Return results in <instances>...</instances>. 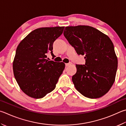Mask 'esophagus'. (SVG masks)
Listing matches in <instances>:
<instances>
[{"label": "esophagus", "mask_w": 126, "mask_h": 126, "mask_svg": "<svg viewBox=\"0 0 126 126\" xmlns=\"http://www.w3.org/2000/svg\"><path fill=\"white\" fill-rule=\"evenodd\" d=\"M72 63H66L65 64V66L66 67H68V66H69L70 65H72Z\"/></svg>", "instance_id": "1"}]
</instances>
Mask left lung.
<instances>
[{
  "instance_id": "8db88e82",
  "label": "left lung",
  "mask_w": 126,
  "mask_h": 126,
  "mask_svg": "<svg viewBox=\"0 0 126 126\" xmlns=\"http://www.w3.org/2000/svg\"><path fill=\"white\" fill-rule=\"evenodd\" d=\"M64 36L77 54L84 55L85 65L76 64L72 77L75 88L86 97L97 99L110 90L115 80L118 60L109 36L94 27L67 26Z\"/></svg>"
}]
</instances>
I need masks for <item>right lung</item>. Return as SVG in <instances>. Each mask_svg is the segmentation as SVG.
Listing matches in <instances>:
<instances>
[{"label": "right lung", "mask_w": 126, "mask_h": 126, "mask_svg": "<svg viewBox=\"0 0 126 126\" xmlns=\"http://www.w3.org/2000/svg\"><path fill=\"white\" fill-rule=\"evenodd\" d=\"M64 26L41 27L31 32L18 45L13 63L14 75L20 88L29 96L41 99L51 92L65 68L63 62L47 59Z\"/></svg>", "instance_id": "obj_1"}]
</instances>
